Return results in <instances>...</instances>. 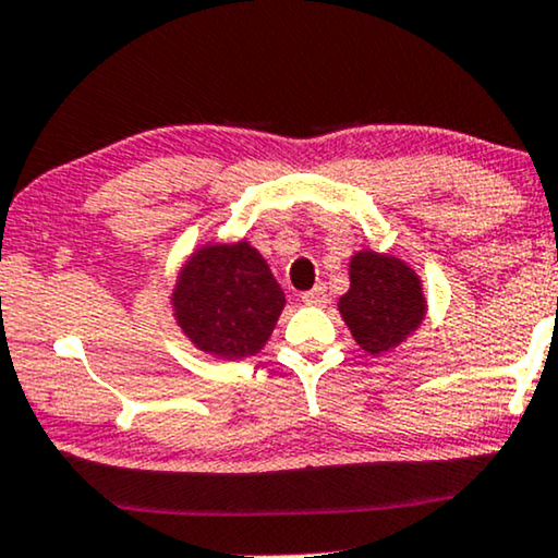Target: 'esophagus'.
<instances>
[{"instance_id": "1", "label": "esophagus", "mask_w": 558, "mask_h": 558, "mask_svg": "<svg viewBox=\"0 0 558 558\" xmlns=\"http://www.w3.org/2000/svg\"><path fill=\"white\" fill-rule=\"evenodd\" d=\"M306 306H326L329 303V293H326V286H316L301 295Z\"/></svg>"}]
</instances>
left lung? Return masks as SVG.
<instances>
[{
  "label": "left lung",
  "instance_id": "left-lung-1",
  "mask_svg": "<svg viewBox=\"0 0 558 558\" xmlns=\"http://www.w3.org/2000/svg\"><path fill=\"white\" fill-rule=\"evenodd\" d=\"M339 314L365 352H392L426 318L418 272L396 255L356 250L349 259V291L339 299Z\"/></svg>",
  "mask_w": 558,
  "mask_h": 558
}]
</instances>
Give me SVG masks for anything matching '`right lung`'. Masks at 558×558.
I'll return each instance as SVG.
<instances>
[{"label":"right lung","mask_w":558,"mask_h":558,"mask_svg":"<svg viewBox=\"0 0 558 558\" xmlns=\"http://www.w3.org/2000/svg\"><path fill=\"white\" fill-rule=\"evenodd\" d=\"M170 306L193 347L217 360H242L270 339L286 293L247 240L206 242L178 270Z\"/></svg>","instance_id":"right-lung-1"}]
</instances>
